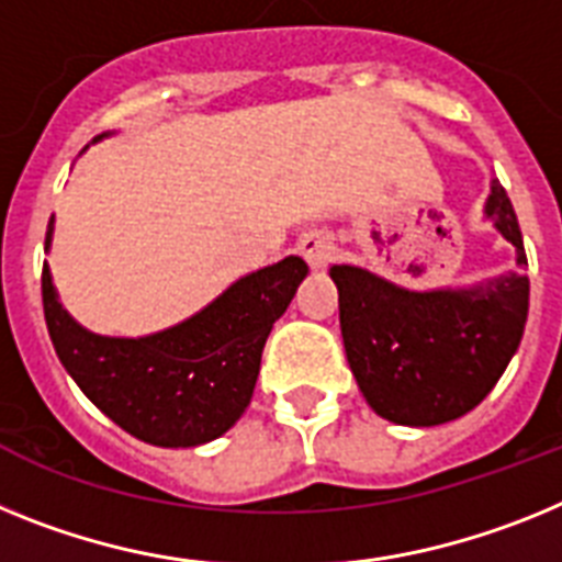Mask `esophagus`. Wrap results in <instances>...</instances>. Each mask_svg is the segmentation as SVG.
Here are the masks:
<instances>
[{"instance_id": "esophagus-1", "label": "esophagus", "mask_w": 562, "mask_h": 562, "mask_svg": "<svg viewBox=\"0 0 562 562\" xmlns=\"http://www.w3.org/2000/svg\"><path fill=\"white\" fill-rule=\"evenodd\" d=\"M300 251H302V257L311 262V266L322 268L325 262H330V257H334L336 248H334V240H330V234L308 232L300 240Z\"/></svg>"}]
</instances>
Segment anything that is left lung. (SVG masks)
<instances>
[{"instance_id": "left-lung-1", "label": "left lung", "mask_w": 562, "mask_h": 562, "mask_svg": "<svg viewBox=\"0 0 562 562\" xmlns=\"http://www.w3.org/2000/svg\"><path fill=\"white\" fill-rule=\"evenodd\" d=\"M486 217L526 268L524 234L506 189L492 180ZM348 364L370 407L407 427L461 418L490 396L515 356L529 314L520 271L470 288L407 291L356 266H330Z\"/></svg>"}]
</instances>
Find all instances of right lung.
<instances>
[{
	"instance_id": "1",
	"label": "right lung",
	"mask_w": 562,
	"mask_h": 562,
	"mask_svg": "<svg viewBox=\"0 0 562 562\" xmlns=\"http://www.w3.org/2000/svg\"><path fill=\"white\" fill-rule=\"evenodd\" d=\"M50 234L53 217L45 248ZM305 274L302 257H285L240 277L180 325L140 339L81 328L61 308L47 262L42 302L56 356L104 416L155 447H198L246 413L268 334Z\"/></svg>"
}]
</instances>
